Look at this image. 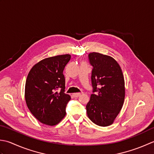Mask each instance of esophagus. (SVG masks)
Listing matches in <instances>:
<instances>
[{
  "label": "esophagus",
  "mask_w": 154,
  "mask_h": 154,
  "mask_svg": "<svg viewBox=\"0 0 154 154\" xmlns=\"http://www.w3.org/2000/svg\"><path fill=\"white\" fill-rule=\"evenodd\" d=\"M80 94H81L80 93H74L72 95L74 97H75V98H78V97H79L80 96Z\"/></svg>",
  "instance_id": "obj_1"
}]
</instances>
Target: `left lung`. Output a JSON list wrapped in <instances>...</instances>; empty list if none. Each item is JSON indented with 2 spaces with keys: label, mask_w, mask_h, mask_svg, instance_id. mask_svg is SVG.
<instances>
[{
  "label": "left lung",
  "mask_w": 154,
  "mask_h": 154,
  "mask_svg": "<svg viewBox=\"0 0 154 154\" xmlns=\"http://www.w3.org/2000/svg\"><path fill=\"white\" fill-rule=\"evenodd\" d=\"M92 66L93 94L86 104V112L93 123L100 126L113 124L123 106L124 78L118 62L111 56L98 52L88 54Z\"/></svg>",
  "instance_id": "left-lung-1"
}]
</instances>
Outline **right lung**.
<instances>
[{
	"label": "right lung",
	"instance_id": "obj_1",
	"mask_svg": "<svg viewBox=\"0 0 154 154\" xmlns=\"http://www.w3.org/2000/svg\"><path fill=\"white\" fill-rule=\"evenodd\" d=\"M70 54L42 60L31 68L25 84V100L29 110L38 120L54 125L66 115V107L71 98L65 92L63 74Z\"/></svg>",
	"mask_w": 154,
	"mask_h": 154
}]
</instances>
